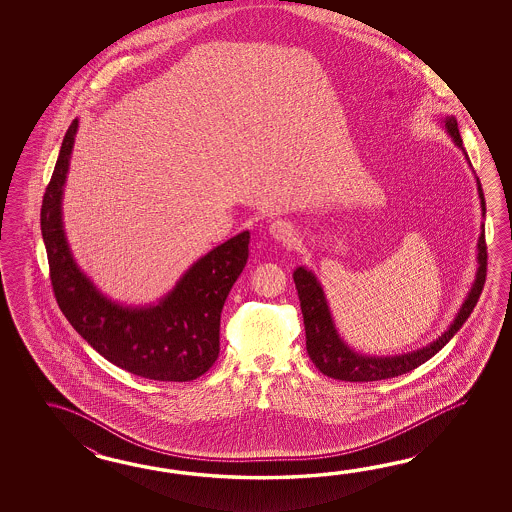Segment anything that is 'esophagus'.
Segmentation results:
<instances>
[{
    "label": "esophagus",
    "instance_id": "esophagus-1",
    "mask_svg": "<svg viewBox=\"0 0 512 512\" xmlns=\"http://www.w3.org/2000/svg\"><path fill=\"white\" fill-rule=\"evenodd\" d=\"M271 234L278 241H283V243H293L294 241V230L289 223H285V221H274L271 225Z\"/></svg>",
    "mask_w": 512,
    "mask_h": 512
}]
</instances>
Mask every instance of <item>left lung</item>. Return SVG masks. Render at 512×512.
Listing matches in <instances>:
<instances>
[{
    "label": "left lung",
    "mask_w": 512,
    "mask_h": 512,
    "mask_svg": "<svg viewBox=\"0 0 512 512\" xmlns=\"http://www.w3.org/2000/svg\"><path fill=\"white\" fill-rule=\"evenodd\" d=\"M445 128L448 135L463 150V141H461V135L457 130V120L454 117H446ZM478 192L479 199H481V210L485 216V197H483L479 181ZM478 263L476 282L472 285L465 304L461 305L454 322L450 324L445 333L425 348L417 349L412 353H404V355H393V357H370V355H362V353L349 349L348 344H344V340L338 337L329 307H327L326 294L322 291V285L316 280L313 272L307 271L305 267H298L294 271L293 278L298 298H300L302 315H304L305 348L309 353V359L313 360V364L324 375L331 379H338V381H382V379H392V377H399L403 373L415 370L417 366L425 364L426 360L432 359L437 351L445 348L448 340L456 335L459 327L465 324L472 309L478 304L479 294L483 291L485 276H487V243H485L483 227H481V236L478 241Z\"/></svg>",
    "instance_id": "1"
}]
</instances>
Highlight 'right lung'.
<instances>
[{"label":"right lung","mask_w":512,"mask_h":512,"mask_svg":"<svg viewBox=\"0 0 512 512\" xmlns=\"http://www.w3.org/2000/svg\"><path fill=\"white\" fill-rule=\"evenodd\" d=\"M78 119L67 128L45 188L40 225L56 302L87 344L122 370L144 379L194 381L219 355V320L249 258V230L197 260L157 305L111 302L80 271L67 245L62 196Z\"/></svg>","instance_id":"right-lung-1"}]
</instances>
